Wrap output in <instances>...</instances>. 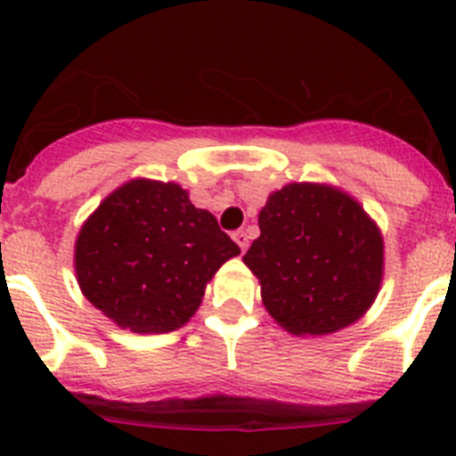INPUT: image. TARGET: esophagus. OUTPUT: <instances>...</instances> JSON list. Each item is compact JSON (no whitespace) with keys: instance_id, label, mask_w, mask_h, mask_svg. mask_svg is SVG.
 <instances>
[{"instance_id":"esophagus-1","label":"esophagus","mask_w":456,"mask_h":456,"mask_svg":"<svg viewBox=\"0 0 456 456\" xmlns=\"http://www.w3.org/2000/svg\"><path fill=\"white\" fill-rule=\"evenodd\" d=\"M232 240L237 241V247H240L241 251H247V248H248V235H247V231H237L235 235H232Z\"/></svg>"}]
</instances>
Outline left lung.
Returning a JSON list of instances; mask_svg holds the SVG:
<instances>
[{"label": "left lung", "mask_w": 456, "mask_h": 456, "mask_svg": "<svg viewBox=\"0 0 456 456\" xmlns=\"http://www.w3.org/2000/svg\"><path fill=\"white\" fill-rule=\"evenodd\" d=\"M257 225L244 265L278 326L329 336L368 313L384 281V237L354 196L333 184L289 183L269 193Z\"/></svg>", "instance_id": "8db88e82"}]
</instances>
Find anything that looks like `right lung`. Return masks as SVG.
<instances>
[{"instance_id":"1","label":"right lung","mask_w":456,"mask_h":456,"mask_svg":"<svg viewBox=\"0 0 456 456\" xmlns=\"http://www.w3.org/2000/svg\"><path fill=\"white\" fill-rule=\"evenodd\" d=\"M240 256L208 209L175 183L134 178L84 221L75 241L82 294L132 333H168L199 310L221 265Z\"/></svg>"}]
</instances>
